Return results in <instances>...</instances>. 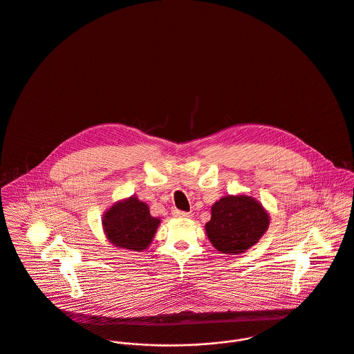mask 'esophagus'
Wrapping results in <instances>:
<instances>
[{
	"instance_id": "34e87169",
	"label": "esophagus",
	"mask_w": 354,
	"mask_h": 354,
	"mask_svg": "<svg viewBox=\"0 0 354 354\" xmlns=\"http://www.w3.org/2000/svg\"><path fill=\"white\" fill-rule=\"evenodd\" d=\"M172 214H174L175 217H179V218H192V217H193L192 213H189V212H182V210H178V209L172 210Z\"/></svg>"
}]
</instances>
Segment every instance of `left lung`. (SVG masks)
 Wrapping results in <instances>:
<instances>
[{
	"label": "left lung",
	"mask_w": 354,
	"mask_h": 354,
	"mask_svg": "<svg viewBox=\"0 0 354 354\" xmlns=\"http://www.w3.org/2000/svg\"><path fill=\"white\" fill-rule=\"evenodd\" d=\"M269 224L268 210L254 196H225L212 205V217L205 231L217 251L239 255L259 241Z\"/></svg>",
	"instance_id": "1"
}]
</instances>
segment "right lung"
I'll use <instances>...</instances> for the list:
<instances>
[{"label":"right lung","instance_id":"add662e5","mask_svg":"<svg viewBox=\"0 0 354 354\" xmlns=\"http://www.w3.org/2000/svg\"><path fill=\"white\" fill-rule=\"evenodd\" d=\"M160 218L151 216L149 206L131 196L113 203L103 214L102 225L107 240L123 250H147L158 232Z\"/></svg>","mask_w":354,"mask_h":354}]
</instances>
